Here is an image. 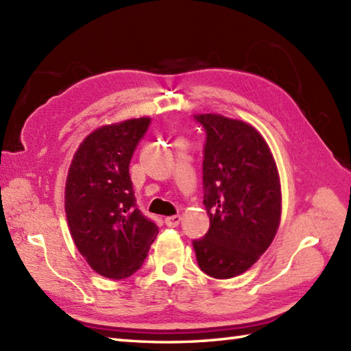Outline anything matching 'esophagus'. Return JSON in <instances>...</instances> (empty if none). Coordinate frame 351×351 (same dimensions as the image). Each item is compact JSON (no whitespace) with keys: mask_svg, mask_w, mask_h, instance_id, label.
Listing matches in <instances>:
<instances>
[{"mask_svg":"<svg viewBox=\"0 0 351 351\" xmlns=\"http://www.w3.org/2000/svg\"><path fill=\"white\" fill-rule=\"evenodd\" d=\"M164 223H166L169 228H176L181 223V215H171V217H166Z\"/></svg>","mask_w":351,"mask_h":351,"instance_id":"34e87169","label":"esophagus"}]
</instances>
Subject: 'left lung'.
Listing matches in <instances>:
<instances>
[{"label":"left lung","instance_id":"obj_1","mask_svg":"<svg viewBox=\"0 0 351 351\" xmlns=\"http://www.w3.org/2000/svg\"><path fill=\"white\" fill-rule=\"evenodd\" d=\"M204 126V205L210 229L193 240L200 270L215 279L244 273L268 249L280 221V181L273 155L253 126L196 114Z\"/></svg>","mask_w":351,"mask_h":351}]
</instances>
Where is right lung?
I'll list each match as a JSON object with an SVG mask.
<instances>
[{"instance_id":"add662e5","label":"right lung","mask_w":351,"mask_h":351,"mask_svg":"<svg viewBox=\"0 0 351 351\" xmlns=\"http://www.w3.org/2000/svg\"><path fill=\"white\" fill-rule=\"evenodd\" d=\"M151 119L93 131L73 155L64 210L71 235L96 273L125 279L143 265L158 226L138 210L130 161Z\"/></svg>"}]
</instances>
